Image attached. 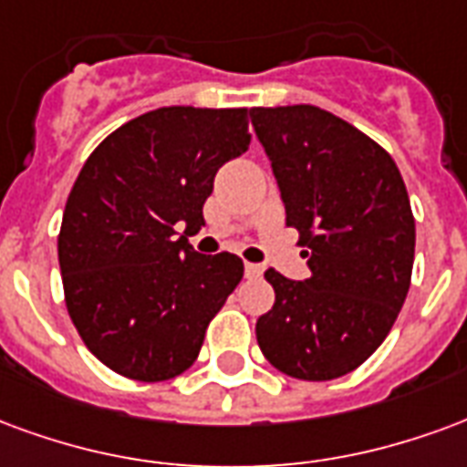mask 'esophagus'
<instances>
[{
  "label": "esophagus",
  "mask_w": 467,
  "mask_h": 467,
  "mask_svg": "<svg viewBox=\"0 0 467 467\" xmlns=\"http://www.w3.org/2000/svg\"><path fill=\"white\" fill-rule=\"evenodd\" d=\"M244 274H246V278H258V275L264 274V266H258V264H246V266H244Z\"/></svg>",
  "instance_id": "obj_1"
}]
</instances>
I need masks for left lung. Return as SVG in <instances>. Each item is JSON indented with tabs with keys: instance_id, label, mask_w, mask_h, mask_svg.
<instances>
[{
	"instance_id": "1",
	"label": "left lung",
	"mask_w": 467,
	"mask_h": 467,
	"mask_svg": "<svg viewBox=\"0 0 467 467\" xmlns=\"http://www.w3.org/2000/svg\"><path fill=\"white\" fill-rule=\"evenodd\" d=\"M311 275L274 268V308L256 321L258 346L281 373L331 380L386 341L403 308L415 221L396 161L348 121L311 104L251 109Z\"/></svg>"
}]
</instances>
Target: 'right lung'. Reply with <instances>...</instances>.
<instances>
[{"label": "right lung", "instance_id": "obj_1", "mask_svg": "<svg viewBox=\"0 0 467 467\" xmlns=\"http://www.w3.org/2000/svg\"><path fill=\"white\" fill-rule=\"evenodd\" d=\"M248 141V109L163 107L119 126L77 176L59 231L64 296L81 341L119 376L183 373L241 281V258L196 254L189 236Z\"/></svg>", "mask_w": 467, "mask_h": 467}]
</instances>
